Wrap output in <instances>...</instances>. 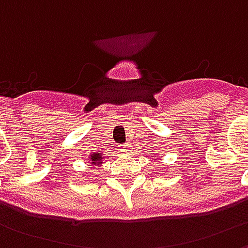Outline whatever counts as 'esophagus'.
<instances>
[{"label":"esophagus","mask_w":248,"mask_h":248,"mask_svg":"<svg viewBox=\"0 0 248 248\" xmlns=\"http://www.w3.org/2000/svg\"><path fill=\"white\" fill-rule=\"evenodd\" d=\"M130 150H131V145H129V143L121 145V151L122 153H130Z\"/></svg>","instance_id":"1"}]
</instances>
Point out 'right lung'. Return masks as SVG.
I'll return each mask as SVG.
<instances>
[{"label": "right lung", "mask_w": 248, "mask_h": 248, "mask_svg": "<svg viewBox=\"0 0 248 248\" xmlns=\"http://www.w3.org/2000/svg\"><path fill=\"white\" fill-rule=\"evenodd\" d=\"M87 161H89V163H92L93 166H101L103 161V154L102 153H94L89 156Z\"/></svg>", "instance_id": "add662e5"}]
</instances>
